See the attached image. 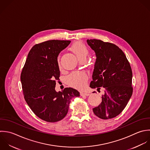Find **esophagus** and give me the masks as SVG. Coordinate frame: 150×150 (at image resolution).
Instances as JSON below:
<instances>
[{"label":"esophagus","mask_w":150,"mask_h":150,"mask_svg":"<svg viewBox=\"0 0 150 150\" xmlns=\"http://www.w3.org/2000/svg\"><path fill=\"white\" fill-rule=\"evenodd\" d=\"M81 96H89V93H87V92H82V93H81Z\"/></svg>","instance_id":"obj_1"}]
</instances>
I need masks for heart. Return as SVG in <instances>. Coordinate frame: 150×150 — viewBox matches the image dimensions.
<instances>
[{"label":"heart","mask_w":150,"mask_h":150,"mask_svg":"<svg viewBox=\"0 0 150 150\" xmlns=\"http://www.w3.org/2000/svg\"><path fill=\"white\" fill-rule=\"evenodd\" d=\"M69 49L79 60L85 59L89 54V50L87 47L79 41L73 43ZM87 80L86 74L83 72L79 71L73 72L67 78V82L69 85L79 89H83L85 86Z\"/></svg>","instance_id":"b5f03b06"}]
</instances>
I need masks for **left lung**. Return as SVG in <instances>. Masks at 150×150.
<instances>
[{"label":"left lung","mask_w":150,"mask_h":150,"mask_svg":"<svg viewBox=\"0 0 150 150\" xmlns=\"http://www.w3.org/2000/svg\"><path fill=\"white\" fill-rule=\"evenodd\" d=\"M86 41L96 57L90 87L104 89L102 102L93 112L102 119H112L123 110L132 95V68L125 53L115 44L96 39Z\"/></svg>","instance_id":"obj_1"}]
</instances>
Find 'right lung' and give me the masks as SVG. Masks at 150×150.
Listing matches in <instances>:
<instances>
[{"instance_id":"add662e5","label":"right lung","mask_w":150,"mask_h":150,"mask_svg":"<svg viewBox=\"0 0 150 150\" xmlns=\"http://www.w3.org/2000/svg\"><path fill=\"white\" fill-rule=\"evenodd\" d=\"M71 42L48 40L34 45L30 51L21 74L25 102L34 113L47 122H57L67 115L71 99L79 92L72 88L56 92L60 71L57 58Z\"/></svg>"}]
</instances>
